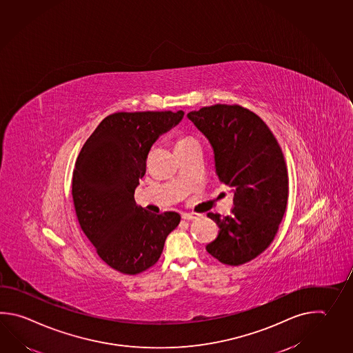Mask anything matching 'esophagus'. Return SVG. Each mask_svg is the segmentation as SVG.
I'll return each mask as SVG.
<instances>
[{
  "label": "esophagus",
  "mask_w": 353,
  "mask_h": 353,
  "mask_svg": "<svg viewBox=\"0 0 353 353\" xmlns=\"http://www.w3.org/2000/svg\"><path fill=\"white\" fill-rule=\"evenodd\" d=\"M200 215L199 214H192V212H182V219L185 220H196L199 219Z\"/></svg>",
  "instance_id": "esophagus-1"
}]
</instances>
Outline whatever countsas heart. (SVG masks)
<instances>
[{
    "instance_id": "obj_1",
    "label": "heart",
    "mask_w": 353,
    "mask_h": 353,
    "mask_svg": "<svg viewBox=\"0 0 353 353\" xmlns=\"http://www.w3.org/2000/svg\"><path fill=\"white\" fill-rule=\"evenodd\" d=\"M185 141H194V138H185V139H182L180 142H185Z\"/></svg>"
}]
</instances>
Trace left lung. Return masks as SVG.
I'll list each match as a JSON object with an SVG mask.
<instances>
[{"label": "left lung", "mask_w": 353, "mask_h": 353, "mask_svg": "<svg viewBox=\"0 0 353 353\" xmlns=\"http://www.w3.org/2000/svg\"><path fill=\"white\" fill-rule=\"evenodd\" d=\"M188 118L209 141L219 180L232 188L234 209L221 217L206 250L226 265H241L273 241L288 201L284 156L263 119L240 105L216 104L192 110Z\"/></svg>", "instance_id": "8db88e82"}]
</instances>
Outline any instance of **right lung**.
I'll return each mask as SVG.
<instances>
[{
    "label": "right lung",
    "mask_w": 353,
    "mask_h": 353,
    "mask_svg": "<svg viewBox=\"0 0 353 353\" xmlns=\"http://www.w3.org/2000/svg\"><path fill=\"white\" fill-rule=\"evenodd\" d=\"M185 113L134 112L104 118L80 151L72 173V200L81 230L109 266L138 274L159 259L179 212L153 214L134 201L145 159L162 134Z\"/></svg>",
    "instance_id": "obj_1"
}]
</instances>
